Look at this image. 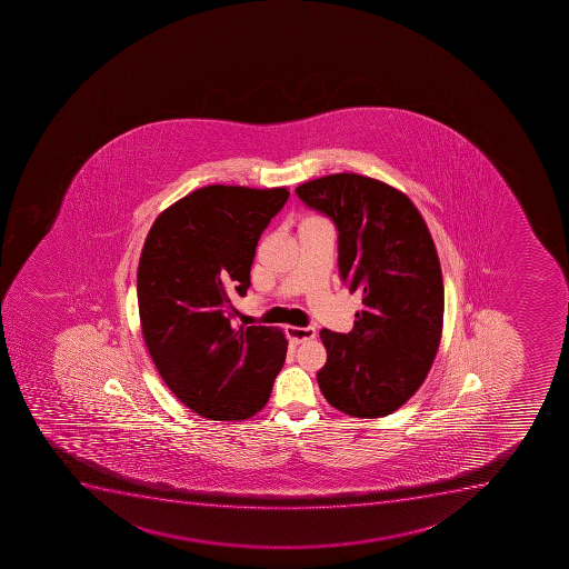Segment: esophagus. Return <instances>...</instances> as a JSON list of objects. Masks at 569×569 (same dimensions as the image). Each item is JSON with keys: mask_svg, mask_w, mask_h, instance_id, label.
<instances>
[{"mask_svg": "<svg viewBox=\"0 0 569 569\" xmlns=\"http://www.w3.org/2000/svg\"><path fill=\"white\" fill-rule=\"evenodd\" d=\"M287 332L288 338L296 341V343H303V341L316 338V329H312V327H305V329H301V327H288Z\"/></svg>", "mask_w": 569, "mask_h": 569, "instance_id": "1", "label": "esophagus"}]
</instances>
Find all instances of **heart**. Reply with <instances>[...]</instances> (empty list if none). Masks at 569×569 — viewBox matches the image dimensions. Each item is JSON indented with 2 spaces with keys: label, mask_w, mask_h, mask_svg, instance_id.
<instances>
[{
  "label": "heart",
  "mask_w": 569,
  "mask_h": 569,
  "mask_svg": "<svg viewBox=\"0 0 569 569\" xmlns=\"http://www.w3.org/2000/svg\"><path fill=\"white\" fill-rule=\"evenodd\" d=\"M308 220H312V218H308Z\"/></svg>",
  "instance_id": "1"
}]
</instances>
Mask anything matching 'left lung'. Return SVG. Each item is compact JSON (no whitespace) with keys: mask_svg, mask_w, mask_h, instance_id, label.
<instances>
[{"mask_svg":"<svg viewBox=\"0 0 569 569\" xmlns=\"http://www.w3.org/2000/svg\"><path fill=\"white\" fill-rule=\"evenodd\" d=\"M296 192L332 218L341 279L363 303L349 335L319 332L327 349L319 389L351 417H386L417 393L441 343L445 287L433 239L413 202L375 178L340 172Z\"/></svg>","mask_w":569,"mask_h":569,"instance_id":"left-lung-1","label":"left lung"}]
</instances>
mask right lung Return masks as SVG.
<instances>
[{
	"instance_id": "add662e5",
	"label": "right lung",
	"mask_w": 569,
	"mask_h": 569,
	"mask_svg": "<svg viewBox=\"0 0 569 569\" xmlns=\"http://www.w3.org/2000/svg\"><path fill=\"white\" fill-rule=\"evenodd\" d=\"M287 187L208 186L156 218L138 268L141 332L174 397L211 420H244L264 408L287 358L276 327H233L257 242L281 211Z\"/></svg>"
}]
</instances>
